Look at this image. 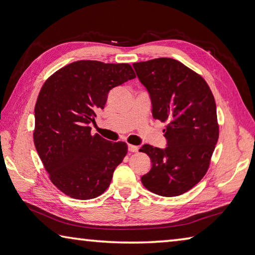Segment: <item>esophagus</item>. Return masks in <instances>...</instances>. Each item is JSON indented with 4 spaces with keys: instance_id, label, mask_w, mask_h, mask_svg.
<instances>
[{
    "instance_id": "esophagus-1",
    "label": "esophagus",
    "mask_w": 255,
    "mask_h": 255,
    "mask_svg": "<svg viewBox=\"0 0 255 255\" xmlns=\"http://www.w3.org/2000/svg\"><path fill=\"white\" fill-rule=\"evenodd\" d=\"M128 150H129V152H131V153H136V152H138V146L129 144L128 145Z\"/></svg>"
}]
</instances>
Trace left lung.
<instances>
[{"mask_svg": "<svg viewBox=\"0 0 255 255\" xmlns=\"http://www.w3.org/2000/svg\"><path fill=\"white\" fill-rule=\"evenodd\" d=\"M132 66L149 93L153 118L167 123L165 148L145 144L139 149L152 161L141 183L159 196H180L204 178L217 144L214 96L199 74L176 59L155 58Z\"/></svg>", "mask_w": 255, "mask_h": 255, "instance_id": "1", "label": "left lung"}]
</instances>
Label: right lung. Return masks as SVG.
<instances>
[{
    "mask_svg": "<svg viewBox=\"0 0 255 255\" xmlns=\"http://www.w3.org/2000/svg\"><path fill=\"white\" fill-rule=\"evenodd\" d=\"M136 75L129 64L77 60L47 79L34 107L33 141L49 179L74 199L102 195L127 144L91 133L108 93Z\"/></svg>",
    "mask_w": 255,
    "mask_h": 255,
    "instance_id": "obj_1",
    "label": "right lung"
}]
</instances>
